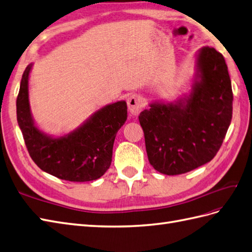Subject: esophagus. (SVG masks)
<instances>
[{
    "instance_id": "esophagus-1",
    "label": "esophagus",
    "mask_w": 252,
    "mask_h": 252,
    "mask_svg": "<svg viewBox=\"0 0 252 252\" xmlns=\"http://www.w3.org/2000/svg\"><path fill=\"white\" fill-rule=\"evenodd\" d=\"M145 105V101L144 98L139 94H132L128 96L127 99V106H128V111L134 116H137L141 109H143Z\"/></svg>"
}]
</instances>
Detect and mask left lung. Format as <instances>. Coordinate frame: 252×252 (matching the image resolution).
<instances>
[{
	"mask_svg": "<svg viewBox=\"0 0 252 252\" xmlns=\"http://www.w3.org/2000/svg\"><path fill=\"white\" fill-rule=\"evenodd\" d=\"M197 63L201 81L188 99L153 103L138 117L148 159L164 175H181L209 163L231 124L233 93L222 54L204 47Z\"/></svg>",
	"mask_w": 252,
	"mask_h": 252,
	"instance_id": "obj_1",
	"label": "left lung"
}]
</instances>
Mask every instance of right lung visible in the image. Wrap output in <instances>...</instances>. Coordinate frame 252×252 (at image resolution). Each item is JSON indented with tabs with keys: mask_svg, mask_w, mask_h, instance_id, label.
Returning <instances> with one entry per match:
<instances>
[{
	"mask_svg": "<svg viewBox=\"0 0 252 252\" xmlns=\"http://www.w3.org/2000/svg\"><path fill=\"white\" fill-rule=\"evenodd\" d=\"M24 70L17 96V120L30 157L43 171L71 182H86L104 175L112 163L114 140L127 117L125 101L101 108L79 130L51 138L34 126L29 104V74Z\"/></svg>",
	"mask_w": 252,
	"mask_h": 252,
	"instance_id": "right-lung-1",
	"label": "right lung"
}]
</instances>
